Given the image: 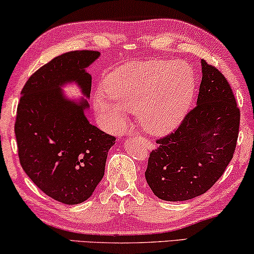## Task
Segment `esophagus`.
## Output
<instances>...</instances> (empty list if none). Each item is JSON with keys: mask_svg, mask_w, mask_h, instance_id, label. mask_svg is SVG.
Masks as SVG:
<instances>
[{"mask_svg": "<svg viewBox=\"0 0 254 254\" xmlns=\"http://www.w3.org/2000/svg\"><path fill=\"white\" fill-rule=\"evenodd\" d=\"M141 140H143V141L145 142V144H147V147H148V148H150V149H151V147H152V145H151V143H150V142H149V141L147 140V138H144V137H141Z\"/></svg>", "mask_w": 254, "mask_h": 254, "instance_id": "esophagus-1", "label": "esophagus"}]
</instances>
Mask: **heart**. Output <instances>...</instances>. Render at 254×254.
Segmentation results:
<instances>
[{
  "instance_id": "1",
  "label": "heart",
  "mask_w": 254,
  "mask_h": 254,
  "mask_svg": "<svg viewBox=\"0 0 254 254\" xmlns=\"http://www.w3.org/2000/svg\"><path fill=\"white\" fill-rule=\"evenodd\" d=\"M105 90L93 97V111L106 127L121 129L131 113L148 133L158 135L175 129L187 116L195 78L185 62H136L110 74Z\"/></svg>"
}]
</instances>
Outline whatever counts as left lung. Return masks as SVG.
<instances>
[{"label": "left lung", "mask_w": 254, "mask_h": 254, "mask_svg": "<svg viewBox=\"0 0 254 254\" xmlns=\"http://www.w3.org/2000/svg\"><path fill=\"white\" fill-rule=\"evenodd\" d=\"M196 106L175 133L157 141L145 180L157 197L186 201L206 193L234 156L241 114L221 71L201 60Z\"/></svg>", "instance_id": "left-lung-1"}]
</instances>
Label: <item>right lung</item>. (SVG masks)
Wrapping results in <instances>:
<instances>
[{
  "label": "right lung",
  "mask_w": 254,
  "mask_h": 254,
  "mask_svg": "<svg viewBox=\"0 0 254 254\" xmlns=\"http://www.w3.org/2000/svg\"><path fill=\"white\" fill-rule=\"evenodd\" d=\"M99 52H68L43 65L20 92L15 134L22 168L52 199L77 204L92 195L105 172L114 136L89 123L85 111L92 76L86 71ZM78 85L81 99L62 90Z\"/></svg>",
  "instance_id": "add662e5"
}]
</instances>
